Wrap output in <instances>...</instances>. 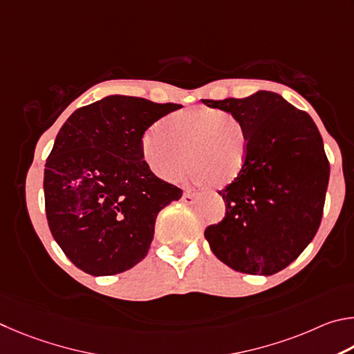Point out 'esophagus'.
<instances>
[{
  "label": "esophagus",
  "mask_w": 354,
  "mask_h": 354,
  "mask_svg": "<svg viewBox=\"0 0 354 354\" xmlns=\"http://www.w3.org/2000/svg\"><path fill=\"white\" fill-rule=\"evenodd\" d=\"M182 202H185V203H193L194 202V194L193 193H183V196H182Z\"/></svg>",
  "instance_id": "obj_1"
}]
</instances>
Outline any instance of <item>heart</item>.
<instances>
[{
  "mask_svg": "<svg viewBox=\"0 0 354 354\" xmlns=\"http://www.w3.org/2000/svg\"><path fill=\"white\" fill-rule=\"evenodd\" d=\"M249 135L238 118L225 111L194 107L177 111L147 130L141 155L155 176L177 182L189 165L194 185L224 188L243 172Z\"/></svg>",
  "mask_w": 354,
  "mask_h": 354,
  "instance_id": "b5f03b06",
  "label": "heart"
}]
</instances>
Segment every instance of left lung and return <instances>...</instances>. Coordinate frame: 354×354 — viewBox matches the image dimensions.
<instances>
[{"label":"left lung","mask_w":354,"mask_h":354,"mask_svg":"<svg viewBox=\"0 0 354 354\" xmlns=\"http://www.w3.org/2000/svg\"><path fill=\"white\" fill-rule=\"evenodd\" d=\"M202 102L238 118L249 135L243 172L219 191L225 218L207 227L205 238L228 268L277 274L306 249L324 214L330 163L319 129L272 91Z\"/></svg>","instance_id":"obj_1"}]
</instances>
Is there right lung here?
I'll return each mask as SVG.
<instances>
[{"mask_svg": "<svg viewBox=\"0 0 354 354\" xmlns=\"http://www.w3.org/2000/svg\"><path fill=\"white\" fill-rule=\"evenodd\" d=\"M180 104L113 95L77 109L45 165L49 230L70 261L95 277L129 270L147 255L160 209L182 197L141 155L146 130Z\"/></svg>", "mask_w": 354, "mask_h": 354, "instance_id": "right-lung-1", "label": "right lung"}]
</instances>
